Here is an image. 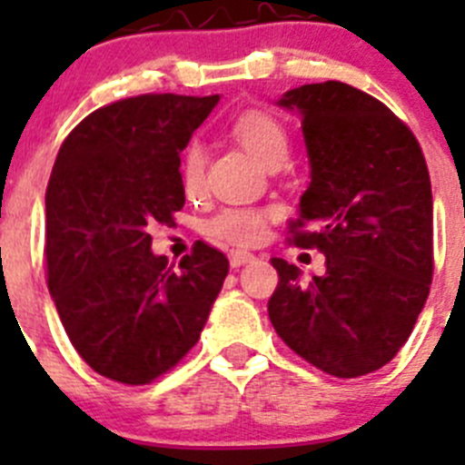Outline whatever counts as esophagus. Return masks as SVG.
Wrapping results in <instances>:
<instances>
[{"label": "esophagus", "instance_id": "34e87169", "mask_svg": "<svg viewBox=\"0 0 465 465\" xmlns=\"http://www.w3.org/2000/svg\"><path fill=\"white\" fill-rule=\"evenodd\" d=\"M254 259L256 256L250 254V252H232V254H229V262H232V267H242Z\"/></svg>", "mask_w": 465, "mask_h": 465}]
</instances>
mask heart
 <instances>
[{"label": "heart", "instance_id": "1", "mask_svg": "<svg viewBox=\"0 0 465 465\" xmlns=\"http://www.w3.org/2000/svg\"><path fill=\"white\" fill-rule=\"evenodd\" d=\"M233 134L245 145L247 153L267 168L283 163L290 153V137L279 119L267 112L250 110L233 121ZM204 148L200 142H191L182 154V180L189 191H198L204 182ZM270 211L254 206H224L218 213L204 220L206 236L232 245H254L265 233Z\"/></svg>", "mask_w": 465, "mask_h": 465}]
</instances>
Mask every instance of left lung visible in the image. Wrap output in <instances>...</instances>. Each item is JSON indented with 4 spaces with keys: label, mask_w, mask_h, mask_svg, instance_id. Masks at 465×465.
Here are the masks:
<instances>
[{
    "label": "left lung",
    "mask_w": 465,
    "mask_h": 465,
    "mask_svg": "<svg viewBox=\"0 0 465 465\" xmlns=\"http://www.w3.org/2000/svg\"><path fill=\"white\" fill-rule=\"evenodd\" d=\"M297 112L311 184L292 224L326 274L302 281L272 259L279 285L270 322L297 355L335 378L378 371L414 331L432 283V184L411 130L369 94L340 81L294 87L276 101ZM311 226V232H297Z\"/></svg>",
    "instance_id": "8db88e82"
}]
</instances>
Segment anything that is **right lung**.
Listing matches in <instances>:
<instances>
[{
	"instance_id": "add662e5",
	"label": "right lung",
	"mask_w": 465,
	"mask_h": 465,
	"mask_svg": "<svg viewBox=\"0 0 465 465\" xmlns=\"http://www.w3.org/2000/svg\"><path fill=\"white\" fill-rule=\"evenodd\" d=\"M220 96L143 94L92 112L46 186L49 292L74 349L101 376L145 384L200 340L229 261L198 242L180 267L148 227L184 206L180 153Z\"/></svg>"
}]
</instances>
